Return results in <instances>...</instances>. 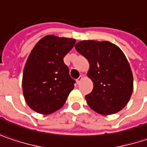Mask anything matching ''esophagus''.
<instances>
[{
	"mask_svg": "<svg viewBox=\"0 0 147 147\" xmlns=\"http://www.w3.org/2000/svg\"><path fill=\"white\" fill-rule=\"evenodd\" d=\"M82 79H83L82 76H79V77H78V78L76 79V83H77V84H79V83H80V82H82Z\"/></svg>",
	"mask_w": 147,
	"mask_h": 147,
	"instance_id": "esophagus-1",
	"label": "esophagus"
}]
</instances>
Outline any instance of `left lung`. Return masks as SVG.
Wrapping results in <instances>:
<instances>
[{"mask_svg":"<svg viewBox=\"0 0 147 147\" xmlns=\"http://www.w3.org/2000/svg\"><path fill=\"white\" fill-rule=\"evenodd\" d=\"M75 48L90 64L87 75L93 89L86 95L89 107L103 115L120 111L133 92V76L125 54L109 41L83 40Z\"/></svg>","mask_w":147,"mask_h":147,"instance_id":"obj_1","label":"left lung"}]
</instances>
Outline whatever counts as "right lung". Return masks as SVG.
Masks as SVG:
<instances>
[{
	"label": "right lung",
	"instance_id": "1",
	"mask_svg": "<svg viewBox=\"0 0 147 147\" xmlns=\"http://www.w3.org/2000/svg\"><path fill=\"white\" fill-rule=\"evenodd\" d=\"M76 44L73 38L48 35L32 49L22 74L27 104L37 113L49 114L60 109L74 88L64 57Z\"/></svg>",
	"mask_w": 147,
	"mask_h": 147
}]
</instances>
